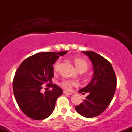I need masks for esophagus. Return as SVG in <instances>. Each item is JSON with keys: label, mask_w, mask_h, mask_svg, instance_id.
I'll return each mask as SVG.
<instances>
[{"label": "esophagus", "mask_w": 132, "mask_h": 132, "mask_svg": "<svg viewBox=\"0 0 132 132\" xmlns=\"http://www.w3.org/2000/svg\"><path fill=\"white\" fill-rule=\"evenodd\" d=\"M63 94H66V95H72V93H70V92L66 91V90H63Z\"/></svg>", "instance_id": "34e87169"}]
</instances>
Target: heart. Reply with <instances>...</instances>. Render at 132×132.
<instances>
[{
  "mask_svg": "<svg viewBox=\"0 0 132 132\" xmlns=\"http://www.w3.org/2000/svg\"><path fill=\"white\" fill-rule=\"evenodd\" d=\"M60 61H60V60L59 59V60H56L55 63H54L53 69L54 71H57L59 66H60ZM75 64L77 69H78L79 72H86V71H87V69H88L89 68L88 63H87V61L82 60V59L76 58L75 60ZM60 86L64 89H66V90H71V89L72 88V87L78 86L79 83L78 81H75V80L64 79L63 81L60 82Z\"/></svg>",
  "mask_w": 132,
  "mask_h": 132,
  "instance_id": "1",
  "label": "heart"
}]
</instances>
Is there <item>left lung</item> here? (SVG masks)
I'll return each mask as SVG.
<instances>
[{"label": "left lung", "mask_w": 132, "mask_h": 132, "mask_svg": "<svg viewBox=\"0 0 132 132\" xmlns=\"http://www.w3.org/2000/svg\"><path fill=\"white\" fill-rule=\"evenodd\" d=\"M91 61L94 76L90 83L79 90L89 92L86 99L76 106L81 116L92 118L99 116L109 105L116 90L117 78L110 63L102 56L93 51H82Z\"/></svg>", "instance_id": "left-lung-1"}]
</instances>
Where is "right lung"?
I'll list each match as a JSON object with an SVG mask.
<instances>
[{"label": "right lung", "mask_w": 132, "mask_h": 132, "mask_svg": "<svg viewBox=\"0 0 132 132\" xmlns=\"http://www.w3.org/2000/svg\"><path fill=\"white\" fill-rule=\"evenodd\" d=\"M68 51L38 53L27 57L20 64L13 80V90L18 105L22 111L33 120L48 117L55 107L63 90L51 82L53 66L60 56ZM48 83L52 90L42 93V84Z\"/></svg>", "instance_id": "right-lung-1"}]
</instances>
